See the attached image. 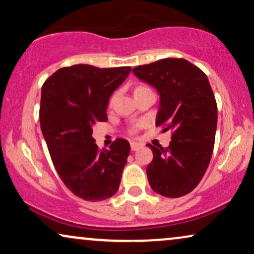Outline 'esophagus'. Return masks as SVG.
I'll return each mask as SVG.
<instances>
[{
	"instance_id": "obj_1",
	"label": "esophagus",
	"mask_w": 254,
	"mask_h": 254,
	"mask_svg": "<svg viewBox=\"0 0 254 254\" xmlns=\"http://www.w3.org/2000/svg\"><path fill=\"white\" fill-rule=\"evenodd\" d=\"M130 145H131V150H132V151H137L138 148L143 147V144H141V143H136V141H132V143H131Z\"/></svg>"
}]
</instances>
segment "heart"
Segmentation results:
<instances>
[{
  "label": "heart",
  "instance_id": "1",
  "mask_svg": "<svg viewBox=\"0 0 254 254\" xmlns=\"http://www.w3.org/2000/svg\"><path fill=\"white\" fill-rule=\"evenodd\" d=\"M146 90H150V88H148V87L146 86V84L139 83V84H137L136 87H134L133 94H134V95H138V94H140V93H143V92H146ZM114 100H115V95L111 96L110 102H109L110 106H111V104H113ZM141 127H143V124H141V123H134L133 125H131V127H130L129 133H130V134H136V133L138 132V131H139V129H140Z\"/></svg>",
  "mask_w": 254,
  "mask_h": 254
}]
</instances>
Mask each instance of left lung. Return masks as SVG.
<instances>
[{
	"mask_svg": "<svg viewBox=\"0 0 254 254\" xmlns=\"http://www.w3.org/2000/svg\"><path fill=\"white\" fill-rule=\"evenodd\" d=\"M137 77L160 94L155 125L172 132L168 147H154L146 173L151 188L181 197L200 184L210 162L217 127V103L203 70L181 58L137 66Z\"/></svg>",
	"mask_w": 254,
	"mask_h": 254,
	"instance_id": "obj_1",
	"label": "left lung"
}]
</instances>
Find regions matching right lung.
I'll return each mask as SVG.
<instances>
[{"label": "right lung", "instance_id": "add662e5", "mask_svg": "<svg viewBox=\"0 0 254 254\" xmlns=\"http://www.w3.org/2000/svg\"><path fill=\"white\" fill-rule=\"evenodd\" d=\"M131 67H63L43 84L39 121L51 159L62 181L77 197L103 201L116 194L130 153L129 141L117 138L100 150L93 127L107 122L110 95Z\"/></svg>", "mask_w": 254, "mask_h": 254}]
</instances>
